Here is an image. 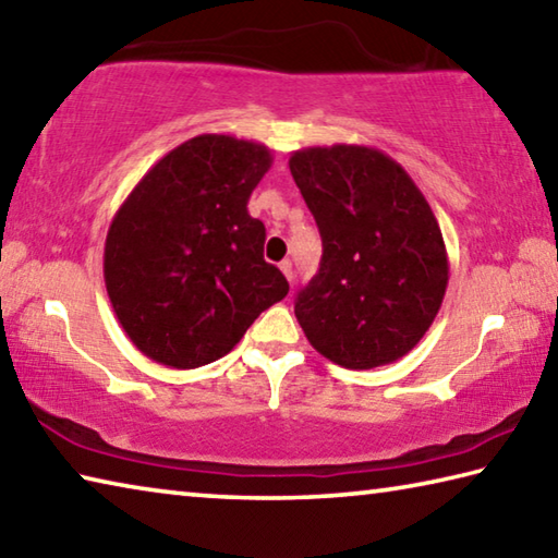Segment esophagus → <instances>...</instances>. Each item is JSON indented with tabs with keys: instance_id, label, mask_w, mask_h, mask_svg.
Returning <instances> with one entry per match:
<instances>
[{
	"instance_id": "obj_1",
	"label": "esophagus",
	"mask_w": 558,
	"mask_h": 558,
	"mask_svg": "<svg viewBox=\"0 0 558 558\" xmlns=\"http://www.w3.org/2000/svg\"><path fill=\"white\" fill-rule=\"evenodd\" d=\"M279 269H281V271H284V277H287L289 281H294V264H291L289 259H284V262H281V264H279Z\"/></svg>"
}]
</instances>
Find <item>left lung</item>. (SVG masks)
<instances>
[{"label": "left lung", "mask_w": 558, "mask_h": 558, "mask_svg": "<svg viewBox=\"0 0 558 558\" xmlns=\"http://www.w3.org/2000/svg\"><path fill=\"white\" fill-rule=\"evenodd\" d=\"M289 169L314 213L324 257L294 314L320 355L348 369L404 357L441 308L448 254L432 205L373 146L294 151Z\"/></svg>", "instance_id": "obj_1"}]
</instances>
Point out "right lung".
I'll list each match as a JSON object with an SVG mask.
<instances>
[{
    "label": "right lung",
    "instance_id": "right-lung-1",
    "mask_svg": "<svg viewBox=\"0 0 558 558\" xmlns=\"http://www.w3.org/2000/svg\"><path fill=\"white\" fill-rule=\"evenodd\" d=\"M264 144L201 134L156 161L114 213L105 287L136 350L175 369L228 355L254 318L289 294L264 262L247 201L269 171Z\"/></svg>",
    "mask_w": 558,
    "mask_h": 558
}]
</instances>
